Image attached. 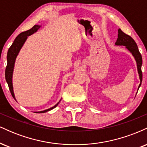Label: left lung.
I'll list each match as a JSON object with an SVG mask.
<instances>
[{
	"label": "left lung",
	"mask_w": 147,
	"mask_h": 147,
	"mask_svg": "<svg viewBox=\"0 0 147 147\" xmlns=\"http://www.w3.org/2000/svg\"><path fill=\"white\" fill-rule=\"evenodd\" d=\"M115 45L126 46V48L129 50L130 52L133 55V56L134 57L136 63H137L138 71L140 76V84L138 87V88H139L141 86L142 81V72L141 70L142 65V55L140 53L136 41L133 39L132 37L123 32L122 30L119 29L118 30V38L117 41L115 42Z\"/></svg>",
	"instance_id": "left-lung-1"
}]
</instances>
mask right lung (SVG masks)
<instances>
[{"label": "right lung", "instance_id": "obj_1", "mask_svg": "<svg viewBox=\"0 0 147 147\" xmlns=\"http://www.w3.org/2000/svg\"><path fill=\"white\" fill-rule=\"evenodd\" d=\"M40 25H35L34 26H33L31 29L29 30H27V31L21 32V34L18 35L16 36V38H15L14 41L13 42L12 45L10 46L7 52V66L5 69V79L7 83L8 84V86H9V89L11 92V95L15 99V96L14 94V90H13V86H12V75H13V71H14V63L15 61H16V58L17 57L18 52H19L20 50L22 48L24 43L26 41V39L28 38V36L32 34L38 30V28H40ZM61 101V100H60ZM60 101L55 106H54L53 107L50 108V109H47V110L43 111H39V112H36V113H43L48 112V111L52 110V109H55L56 106L59 104V103L60 102Z\"/></svg>", "mask_w": 147, "mask_h": 147}]
</instances>
